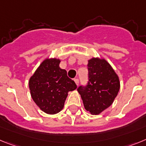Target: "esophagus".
<instances>
[{
	"mask_svg": "<svg viewBox=\"0 0 146 146\" xmlns=\"http://www.w3.org/2000/svg\"><path fill=\"white\" fill-rule=\"evenodd\" d=\"M74 82L76 84V85H78V84H79V80H78V78H74Z\"/></svg>",
	"mask_w": 146,
	"mask_h": 146,
	"instance_id": "esophagus-1",
	"label": "esophagus"
}]
</instances>
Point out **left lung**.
Here are the masks:
<instances>
[{
	"mask_svg": "<svg viewBox=\"0 0 146 146\" xmlns=\"http://www.w3.org/2000/svg\"><path fill=\"white\" fill-rule=\"evenodd\" d=\"M88 82L77 90L84 106L92 115H98L113 103L120 90L117 75L105 59L92 58L88 61Z\"/></svg>",
	"mask_w": 146,
	"mask_h": 146,
	"instance_id": "obj_1",
	"label": "left lung"
}]
</instances>
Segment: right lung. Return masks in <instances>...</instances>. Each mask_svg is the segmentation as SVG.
<instances>
[{
  "label": "right lung",
  "instance_id": "obj_1",
  "mask_svg": "<svg viewBox=\"0 0 146 146\" xmlns=\"http://www.w3.org/2000/svg\"><path fill=\"white\" fill-rule=\"evenodd\" d=\"M59 59H45L29 80L32 99L40 110L50 115L62 110L68 92L77 88L65 70L59 68Z\"/></svg>",
  "mask_w": 146,
  "mask_h": 146
}]
</instances>
